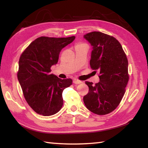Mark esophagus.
<instances>
[{
	"label": "esophagus",
	"instance_id": "34e87169",
	"mask_svg": "<svg viewBox=\"0 0 148 148\" xmlns=\"http://www.w3.org/2000/svg\"><path fill=\"white\" fill-rule=\"evenodd\" d=\"M73 83H74V84H81V83H82V81H79V80H77V79H74L73 80Z\"/></svg>",
	"mask_w": 148,
	"mask_h": 148
}]
</instances>
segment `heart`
Listing matches in <instances>:
<instances>
[{
  "label": "heart",
  "instance_id": "b5f03b06",
  "mask_svg": "<svg viewBox=\"0 0 148 148\" xmlns=\"http://www.w3.org/2000/svg\"><path fill=\"white\" fill-rule=\"evenodd\" d=\"M86 46V45L85 44H83V43H79L76 46V47H79V46Z\"/></svg>",
  "mask_w": 148,
  "mask_h": 148
}]
</instances>
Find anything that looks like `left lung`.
Masks as SVG:
<instances>
[{"mask_svg": "<svg viewBox=\"0 0 148 148\" xmlns=\"http://www.w3.org/2000/svg\"><path fill=\"white\" fill-rule=\"evenodd\" d=\"M92 46L90 64L99 71L100 82L86 81L89 92L84 96L86 108L95 114H109L117 108L125 92L129 76L128 60L120 43L114 37L100 32L84 35Z\"/></svg>", "mask_w": 148, "mask_h": 148, "instance_id": "left-lung-1", "label": "left lung"}]
</instances>
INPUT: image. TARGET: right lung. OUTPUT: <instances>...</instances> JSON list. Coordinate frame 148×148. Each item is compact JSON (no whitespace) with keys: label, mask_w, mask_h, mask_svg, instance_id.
Listing matches in <instances>:
<instances>
[{"label":"right lung","mask_w":148,"mask_h":148,"mask_svg":"<svg viewBox=\"0 0 148 148\" xmlns=\"http://www.w3.org/2000/svg\"><path fill=\"white\" fill-rule=\"evenodd\" d=\"M75 38L40 37L20 56L18 79L28 104L37 114L51 116L62 108V92L72 80L62 79L50 72L57 64L61 50Z\"/></svg>","instance_id":"right-lung-1"}]
</instances>
